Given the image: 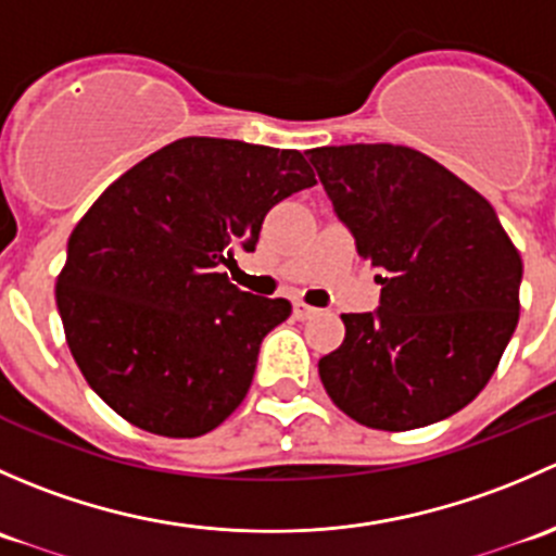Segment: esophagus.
<instances>
[{"label": "esophagus", "mask_w": 556, "mask_h": 556, "mask_svg": "<svg viewBox=\"0 0 556 556\" xmlns=\"http://www.w3.org/2000/svg\"><path fill=\"white\" fill-rule=\"evenodd\" d=\"M293 314L299 319H309V317H314V314H317V309H314V306H309V304H304V301H295Z\"/></svg>", "instance_id": "obj_1"}]
</instances>
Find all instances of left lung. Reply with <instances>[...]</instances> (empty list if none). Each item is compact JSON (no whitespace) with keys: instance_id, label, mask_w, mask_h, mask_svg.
<instances>
[{"instance_id":"8db88e82","label":"left lung","mask_w":556,"mask_h":556,"mask_svg":"<svg viewBox=\"0 0 556 556\" xmlns=\"http://www.w3.org/2000/svg\"><path fill=\"white\" fill-rule=\"evenodd\" d=\"M309 155L382 285L377 312L341 314L344 341L317 366L325 392L390 433L452 417L484 390L517 328L519 250L490 201L419 150L379 142Z\"/></svg>"}]
</instances>
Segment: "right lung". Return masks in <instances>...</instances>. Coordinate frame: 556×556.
Here are the masks:
<instances>
[{
	"mask_svg": "<svg viewBox=\"0 0 556 556\" xmlns=\"http://www.w3.org/2000/svg\"><path fill=\"white\" fill-rule=\"evenodd\" d=\"M317 185L299 150L185 137L115 179L80 217L55 279L66 344L126 422L195 439L226 422L285 299L231 285L268 210Z\"/></svg>",
	"mask_w": 556,
	"mask_h": 556,
	"instance_id": "add662e5",
	"label": "right lung"
}]
</instances>
